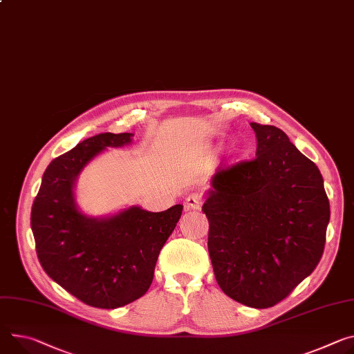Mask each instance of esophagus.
<instances>
[{
	"mask_svg": "<svg viewBox=\"0 0 354 354\" xmlns=\"http://www.w3.org/2000/svg\"><path fill=\"white\" fill-rule=\"evenodd\" d=\"M202 203H203V198L199 192H192L185 201V207L186 210H199L202 207Z\"/></svg>",
	"mask_w": 354,
	"mask_h": 354,
	"instance_id": "1",
	"label": "esophagus"
}]
</instances>
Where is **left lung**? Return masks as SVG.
<instances>
[{"mask_svg": "<svg viewBox=\"0 0 354 354\" xmlns=\"http://www.w3.org/2000/svg\"><path fill=\"white\" fill-rule=\"evenodd\" d=\"M255 158L220 169L202 207L216 281L232 299L271 308L322 259L330 206L324 178L274 125L251 122Z\"/></svg>", "mask_w": 354, "mask_h": 354, "instance_id": "1", "label": "left lung"}]
</instances>
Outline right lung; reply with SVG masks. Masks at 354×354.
<instances>
[{
    "label": "right lung",
    "mask_w": 354,
    "mask_h": 354,
    "mask_svg": "<svg viewBox=\"0 0 354 354\" xmlns=\"http://www.w3.org/2000/svg\"><path fill=\"white\" fill-rule=\"evenodd\" d=\"M133 136L103 133L55 158L32 205L30 227L42 268L94 308L115 309L148 291L159 251L183 209L175 205L152 213L131 206L103 218L79 212L73 187L82 169L106 148L130 144Z\"/></svg>",
    "instance_id": "obj_1"
}]
</instances>
